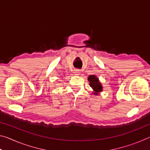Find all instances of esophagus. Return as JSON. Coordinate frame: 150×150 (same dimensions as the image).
I'll return each mask as SVG.
<instances>
[{"mask_svg": "<svg viewBox=\"0 0 150 150\" xmlns=\"http://www.w3.org/2000/svg\"><path fill=\"white\" fill-rule=\"evenodd\" d=\"M74 74L76 75H79L80 74V71L79 69H75L74 71Z\"/></svg>", "mask_w": 150, "mask_h": 150, "instance_id": "34e87169", "label": "esophagus"}]
</instances>
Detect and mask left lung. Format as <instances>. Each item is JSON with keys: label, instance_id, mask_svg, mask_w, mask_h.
<instances>
[{"label": "left lung", "instance_id": "obj_1", "mask_svg": "<svg viewBox=\"0 0 150 150\" xmlns=\"http://www.w3.org/2000/svg\"><path fill=\"white\" fill-rule=\"evenodd\" d=\"M88 81H89L90 87L93 88V94L95 95H98V93L103 91V86L99 82L98 79L95 75H89L88 77Z\"/></svg>", "mask_w": 150, "mask_h": 150}]
</instances>
